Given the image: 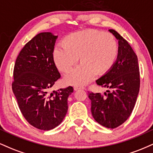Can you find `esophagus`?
<instances>
[{
	"label": "esophagus",
	"mask_w": 153,
	"mask_h": 153,
	"mask_svg": "<svg viewBox=\"0 0 153 153\" xmlns=\"http://www.w3.org/2000/svg\"><path fill=\"white\" fill-rule=\"evenodd\" d=\"M73 88H74V91H78L79 89H83V87H80V86H77V85H75V86L73 87Z\"/></svg>",
	"instance_id": "1"
}]
</instances>
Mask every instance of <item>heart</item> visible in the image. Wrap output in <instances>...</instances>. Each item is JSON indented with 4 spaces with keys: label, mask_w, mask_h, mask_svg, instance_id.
<instances>
[{
    "label": "heart",
    "mask_w": 153,
    "mask_h": 153,
    "mask_svg": "<svg viewBox=\"0 0 153 153\" xmlns=\"http://www.w3.org/2000/svg\"><path fill=\"white\" fill-rule=\"evenodd\" d=\"M118 52V43L111 34L86 29L68 34L64 43L55 45L52 58L59 71L67 72L80 57L82 63L67 73L65 81L70 85H83L92 80L97 73L104 74L111 70Z\"/></svg>",
    "instance_id": "b5f03b06"
}]
</instances>
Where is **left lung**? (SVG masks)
I'll list each match as a JSON object with an SVG mask.
<instances>
[{"label": "left lung", "instance_id": "1", "mask_svg": "<svg viewBox=\"0 0 153 153\" xmlns=\"http://www.w3.org/2000/svg\"><path fill=\"white\" fill-rule=\"evenodd\" d=\"M108 31L118 40V56L113 67L98 79L96 83L110 91L104 94L88 93V98L95 120L103 127L114 129L122 124L132 112L140 79L138 59L134 50L117 31Z\"/></svg>", "mask_w": 153, "mask_h": 153}]
</instances>
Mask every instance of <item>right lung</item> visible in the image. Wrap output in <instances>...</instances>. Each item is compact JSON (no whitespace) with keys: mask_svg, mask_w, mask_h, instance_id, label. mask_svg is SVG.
Returning <instances> with one entry per match:
<instances>
[{"mask_svg":"<svg viewBox=\"0 0 153 153\" xmlns=\"http://www.w3.org/2000/svg\"><path fill=\"white\" fill-rule=\"evenodd\" d=\"M57 39L51 32L36 35L21 50L13 70L12 89L21 112L31 125L45 131L62 122L73 92L69 86L49 93L60 78L52 58Z\"/></svg>","mask_w":153,"mask_h":153,"instance_id":"1","label":"right lung"}]
</instances>
